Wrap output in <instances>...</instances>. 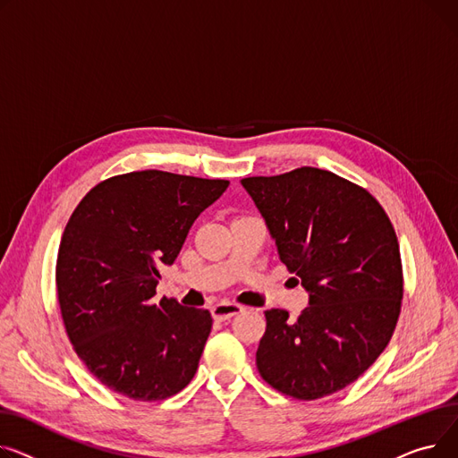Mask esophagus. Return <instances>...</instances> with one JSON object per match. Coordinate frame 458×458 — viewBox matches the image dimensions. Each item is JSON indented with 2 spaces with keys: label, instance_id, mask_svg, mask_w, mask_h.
<instances>
[{
  "label": "esophagus",
  "instance_id": "esophagus-1",
  "mask_svg": "<svg viewBox=\"0 0 458 458\" xmlns=\"http://www.w3.org/2000/svg\"><path fill=\"white\" fill-rule=\"evenodd\" d=\"M242 310H244V307L238 305V303H229V301H222V303L214 305V307L210 309L214 319H220V321H225V319H229V318L240 314Z\"/></svg>",
  "mask_w": 458,
  "mask_h": 458
}]
</instances>
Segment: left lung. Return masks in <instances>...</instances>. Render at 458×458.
<instances>
[{
  "label": "left lung",
  "instance_id": "left-lung-1",
  "mask_svg": "<svg viewBox=\"0 0 458 458\" xmlns=\"http://www.w3.org/2000/svg\"><path fill=\"white\" fill-rule=\"evenodd\" d=\"M242 184L281 262L309 292L295 319L284 309L264 312L260 377L300 401L340 392L377 360L397 326L403 266L388 214L366 188L319 168Z\"/></svg>",
  "mask_w": 458,
  "mask_h": 458
}]
</instances>
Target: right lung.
Segmentation results:
<instances>
[{
    "label": "right lung",
    "mask_w": 458,
    "mask_h": 458,
    "mask_svg": "<svg viewBox=\"0 0 458 458\" xmlns=\"http://www.w3.org/2000/svg\"><path fill=\"white\" fill-rule=\"evenodd\" d=\"M229 186L160 170L105 179L64 227L57 300L77 357L106 388L163 401L192 381L212 316L157 300L158 266L174 264L199 214Z\"/></svg>",
    "instance_id": "obj_1"
}]
</instances>
